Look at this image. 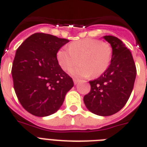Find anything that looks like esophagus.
<instances>
[{
	"instance_id": "34e87169",
	"label": "esophagus",
	"mask_w": 147,
	"mask_h": 147,
	"mask_svg": "<svg viewBox=\"0 0 147 147\" xmlns=\"http://www.w3.org/2000/svg\"><path fill=\"white\" fill-rule=\"evenodd\" d=\"M73 81H74V84H75V85H77V84L78 83V82H79V80L77 79V78H74Z\"/></svg>"
}]
</instances>
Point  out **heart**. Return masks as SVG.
Listing matches in <instances>:
<instances>
[{
  "instance_id": "heart-1",
  "label": "heart",
  "mask_w": 147,
  "mask_h": 147,
  "mask_svg": "<svg viewBox=\"0 0 147 147\" xmlns=\"http://www.w3.org/2000/svg\"><path fill=\"white\" fill-rule=\"evenodd\" d=\"M67 49L58 51L57 59L60 67L67 71L78 62L81 64L70 71L72 76L87 78L98 77L105 72L111 62L113 50L108 43L96 39H83L72 42Z\"/></svg>"
}]
</instances>
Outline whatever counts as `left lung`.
I'll return each instance as SVG.
<instances>
[{
  "instance_id": "left-lung-1",
  "label": "left lung",
  "mask_w": 147,
  "mask_h": 147,
  "mask_svg": "<svg viewBox=\"0 0 147 147\" xmlns=\"http://www.w3.org/2000/svg\"><path fill=\"white\" fill-rule=\"evenodd\" d=\"M104 38L111 45V62L99 78L90 81L91 91L84 96V103L93 114L110 116L122 109L127 102L137 69L132 54L121 40L113 36Z\"/></svg>"
}]
</instances>
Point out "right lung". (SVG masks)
Returning a JSON list of instances; mask_svg holds the SVG:
<instances>
[{
	"instance_id": "right-lung-1",
	"label": "right lung",
	"mask_w": 147,
	"mask_h": 147,
	"mask_svg": "<svg viewBox=\"0 0 147 147\" xmlns=\"http://www.w3.org/2000/svg\"><path fill=\"white\" fill-rule=\"evenodd\" d=\"M69 40L34 33L17 49L13 62V88L24 109L34 116L54 114L73 87L72 78L60 67L59 49Z\"/></svg>"
}]
</instances>
